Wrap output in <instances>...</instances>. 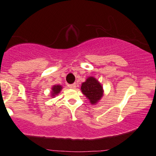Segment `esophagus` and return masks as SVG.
I'll use <instances>...</instances> for the list:
<instances>
[{"label": "esophagus", "instance_id": "obj_1", "mask_svg": "<svg viewBox=\"0 0 156 156\" xmlns=\"http://www.w3.org/2000/svg\"><path fill=\"white\" fill-rule=\"evenodd\" d=\"M69 87L70 89H75L76 87V83H73V84H70V85L69 86Z\"/></svg>", "mask_w": 156, "mask_h": 156}]
</instances>
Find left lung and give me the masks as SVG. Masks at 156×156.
Here are the masks:
<instances>
[{
  "label": "left lung",
  "instance_id": "obj_1",
  "mask_svg": "<svg viewBox=\"0 0 156 156\" xmlns=\"http://www.w3.org/2000/svg\"><path fill=\"white\" fill-rule=\"evenodd\" d=\"M80 90L92 105H95L101 101L104 92L103 86L93 76L88 77L86 81L82 83Z\"/></svg>",
  "mask_w": 156,
  "mask_h": 156
}]
</instances>
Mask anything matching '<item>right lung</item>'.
<instances>
[{"instance_id": "1", "label": "right lung", "mask_w": 156, "mask_h": 156, "mask_svg": "<svg viewBox=\"0 0 156 156\" xmlns=\"http://www.w3.org/2000/svg\"><path fill=\"white\" fill-rule=\"evenodd\" d=\"M62 89V87L61 85H54L52 87L51 94L52 98H55V95H58Z\"/></svg>"}]
</instances>
